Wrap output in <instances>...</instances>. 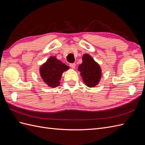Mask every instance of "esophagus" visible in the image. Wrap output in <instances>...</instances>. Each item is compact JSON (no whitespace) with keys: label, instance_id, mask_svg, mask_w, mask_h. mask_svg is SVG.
Listing matches in <instances>:
<instances>
[{"label":"esophagus","instance_id":"obj_1","mask_svg":"<svg viewBox=\"0 0 145 145\" xmlns=\"http://www.w3.org/2000/svg\"><path fill=\"white\" fill-rule=\"evenodd\" d=\"M69 67L72 69H74L76 68V63H69Z\"/></svg>","mask_w":145,"mask_h":145}]
</instances>
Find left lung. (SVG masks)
Returning a JSON list of instances; mask_svg holds the SVG:
<instances>
[{
    "label": "left lung",
    "instance_id": "left-lung-1",
    "mask_svg": "<svg viewBox=\"0 0 145 145\" xmlns=\"http://www.w3.org/2000/svg\"><path fill=\"white\" fill-rule=\"evenodd\" d=\"M78 71L85 84L89 88H94L99 84L102 77V69L88 54L82 56V63L78 66Z\"/></svg>",
    "mask_w": 145,
    "mask_h": 145
}]
</instances>
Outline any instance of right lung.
Listing matches in <instances>:
<instances>
[{
    "mask_svg": "<svg viewBox=\"0 0 145 145\" xmlns=\"http://www.w3.org/2000/svg\"><path fill=\"white\" fill-rule=\"evenodd\" d=\"M69 68V67L58 60L56 56H51L40 66L39 72L45 83L54 88L60 85L62 74Z\"/></svg>",
    "mask_w": 145,
    "mask_h": 145,
    "instance_id": "1",
    "label": "right lung"
}]
</instances>
